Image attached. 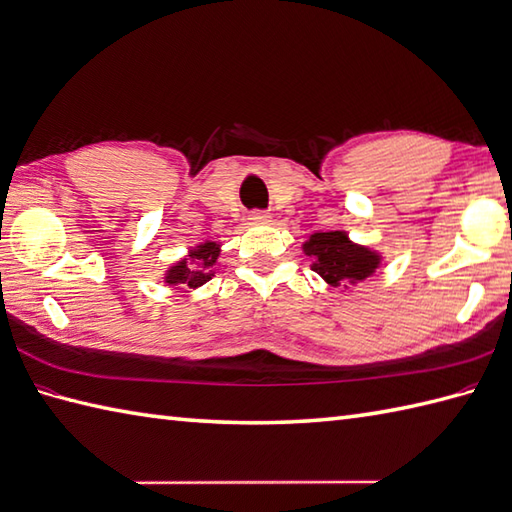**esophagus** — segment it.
Segmentation results:
<instances>
[{
	"label": "esophagus",
	"instance_id": "esophagus-1",
	"mask_svg": "<svg viewBox=\"0 0 512 512\" xmlns=\"http://www.w3.org/2000/svg\"><path fill=\"white\" fill-rule=\"evenodd\" d=\"M251 220L253 224H270V213H266V211H253L251 213Z\"/></svg>",
	"mask_w": 512,
	"mask_h": 512
}]
</instances>
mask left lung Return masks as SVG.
Wrapping results in <instances>:
<instances>
[{
	"label": "left lung",
	"mask_w": 512,
	"mask_h": 512,
	"mask_svg": "<svg viewBox=\"0 0 512 512\" xmlns=\"http://www.w3.org/2000/svg\"><path fill=\"white\" fill-rule=\"evenodd\" d=\"M301 248L312 259L314 272L329 285L344 290L373 277L384 261L382 253L353 242L347 231H316Z\"/></svg>",
	"instance_id": "8db88e82"
}]
</instances>
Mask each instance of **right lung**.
Returning <instances> with one entry per match:
<instances>
[{"label":"right lung","instance_id":"1","mask_svg":"<svg viewBox=\"0 0 512 512\" xmlns=\"http://www.w3.org/2000/svg\"><path fill=\"white\" fill-rule=\"evenodd\" d=\"M222 253V244L213 240H202L196 246L187 248V255L174 264H170L163 272L165 285H187V288H200L213 275H216L218 257Z\"/></svg>","mask_w":512,"mask_h":512}]
</instances>
